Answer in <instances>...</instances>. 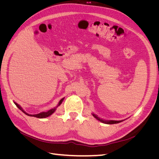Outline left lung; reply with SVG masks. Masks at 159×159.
<instances>
[{
	"label": "left lung",
	"instance_id": "left-lung-1",
	"mask_svg": "<svg viewBox=\"0 0 159 159\" xmlns=\"http://www.w3.org/2000/svg\"><path fill=\"white\" fill-rule=\"evenodd\" d=\"M93 116L95 118L97 119L98 120H99V121H102V122H103V123H107V124H115V123H120V122L123 121H113H113H103V120L100 119V118H99L98 117L96 116V115H95V114H93Z\"/></svg>",
	"mask_w": 159,
	"mask_h": 159
}]
</instances>
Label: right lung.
Listing matches in <instances>:
<instances>
[{"label": "right lung", "mask_w": 159, "mask_h": 159, "mask_svg": "<svg viewBox=\"0 0 159 159\" xmlns=\"http://www.w3.org/2000/svg\"><path fill=\"white\" fill-rule=\"evenodd\" d=\"M63 100H64V98H62V99L60 101L59 104H58V105H57V106H59V105L62 103V102H63ZM14 104H15V105H16V107H17L18 109H20L24 113H25L26 115H28V116L35 117H37V118H40V119H42V118L48 117H49L50 115H51L56 111V108H54V109H51L48 110V111H46V112H42V113H40L35 114V115H30V114H28V113H26V112L25 111H24V110L21 108V107L20 106V105H18L16 102H14Z\"/></svg>", "instance_id": "1"}]
</instances>
